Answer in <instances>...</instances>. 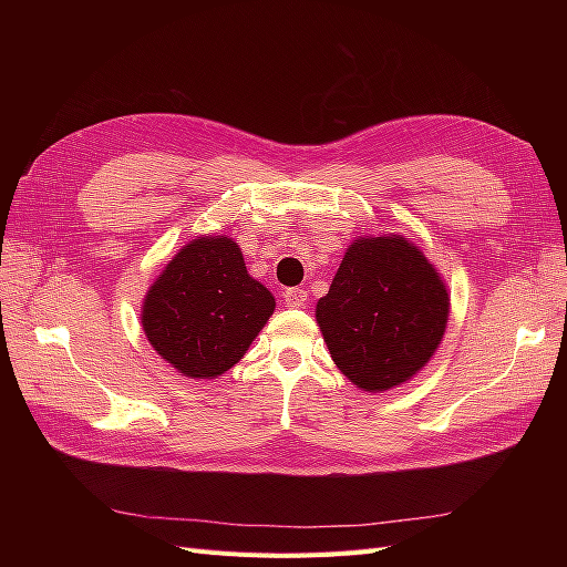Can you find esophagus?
Segmentation results:
<instances>
[{"label":"esophagus","instance_id":"obj_1","mask_svg":"<svg viewBox=\"0 0 567 567\" xmlns=\"http://www.w3.org/2000/svg\"><path fill=\"white\" fill-rule=\"evenodd\" d=\"M284 302L288 307H305L307 305V290H302V288H286L284 290Z\"/></svg>","mask_w":567,"mask_h":567}]
</instances>
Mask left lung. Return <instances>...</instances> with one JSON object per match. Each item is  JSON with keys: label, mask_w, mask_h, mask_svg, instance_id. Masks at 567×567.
Masks as SVG:
<instances>
[{"label": "left lung", "mask_w": 567, "mask_h": 567, "mask_svg": "<svg viewBox=\"0 0 567 567\" xmlns=\"http://www.w3.org/2000/svg\"><path fill=\"white\" fill-rule=\"evenodd\" d=\"M450 307V288L421 248L379 234L348 246L315 317L340 373L359 390L385 392L431 362Z\"/></svg>", "instance_id": "obj_1"}]
</instances>
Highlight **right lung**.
I'll return each mask as SVG.
<instances>
[{"mask_svg": "<svg viewBox=\"0 0 567 567\" xmlns=\"http://www.w3.org/2000/svg\"><path fill=\"white\" fill-rule=\"evenodd\" d=\"M274 307L234 238L203 234L179 248L146 290L142 329L179 375L210 381L241 362Z\"/></svg>", "mask_w": 567, "mask_h": 567, "instance_id": "1", "label": "right lung"}]
</instances>
